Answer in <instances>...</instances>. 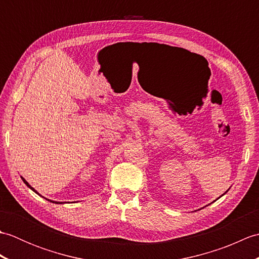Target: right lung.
<instances>
[{"label": "right lung", "mask_w": 259, "mask_h": 259, "mask_svg": "<svg viewBox=\"0 0 259 259\" xmlns=\"http://www.w3.org/2000/svg\"><path fill=\"white\" fill-rule=\"evenodd\" d=\"M22 180H23V181H24V184H25V185H26V186H27V187H29V188H31V189H32V190H33V191H34V192H36V191H35V190H34V188H32V187H31V186H30V185H29V184H27V181H26V180H25V179H24V178H22ZM36 194H37V192H36ZM48 200H49V199H48ZM50 201H51V200H50ZM52 202H54V201H52ZM57 203H58V202H57Z\"/></svg>", "instance_id": "obj_1"}]
</instances>
